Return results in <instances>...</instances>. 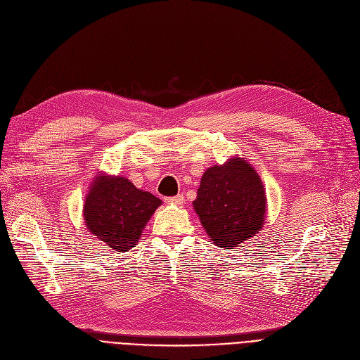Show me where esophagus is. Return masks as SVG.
<instances>
[{
    "instance_id": "obj_1",
    "label": "esophagus",
    "mask_w": 360,
    "mask_h": 360,
    "mask_svg": "<svg viewBox=\"0 0 360 360\" xmlns=\"http://www.w3.org/2000/svg\"><path fill=\"white\" fill-rule=\"evenodd\" d=\"M184 195L182 194H178V195H175V197H169V198H166V202L167 205H175V206H181L182 202H184Z\"/></svg>"
}]
</instances>
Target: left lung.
<instances>
[{"instance_id": "1", "label": "left lung", "mask_w": 360, "mask_h": 360, "mask_svg": "<svg viewBox=\"0 0 360 360\" xmlns=\"http://www.w3.org/2000/svg\"><path fill=\"white\" fill-rule=\"evenodd\" d=\"M266 191L255 167L241 158L206 169L193 207L209 238L232 248L252 238L266 219Z\"/></svg>"}]
</instances>
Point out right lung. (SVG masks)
I'll return each instance as SVG.
<instances>
[{"mask_svg": "<svg viewBox=\"0 0 360 360\" xmlns=\"http://www.w3.org/2000/svg\"><path fill=\"white\" fill-rule=\"evenodd\" d=\"M162 200L139 190L127 178L107 174L94 176L84 202L88 232L116 252L136 245Z\"/></svg>", "mask_w": 360, "mask_h": 360, "instance_id": "obj_1", "label": "right lung"}]
</instances>
